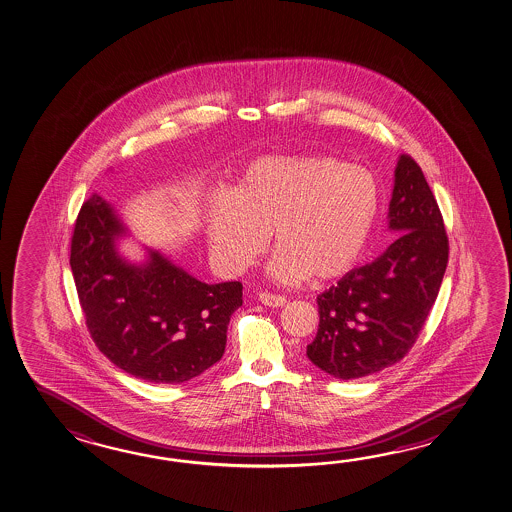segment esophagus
Wrapping results in <instances>:
<instances>
[{
  "mask_svg": "<svg viewBox=\"0 0 512 512\" xmlns=\"http://www.w3.org/2000/svg\"><path fill=\"white\" fill-rule=\"evenodd\" d=\"M259 300L268 307H282L286 305V296L275 295V293H268V291H260Z\"/></svg>",
  "mask_w": 512,
  "mask_h": 512,
  "instance_id": "1",
  "label": "esophagus"
}]
</instances>
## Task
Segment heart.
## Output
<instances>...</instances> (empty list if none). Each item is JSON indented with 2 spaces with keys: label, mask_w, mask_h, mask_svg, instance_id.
<instances>
[{
  "label": "heart",
  "mask_w": 512,
  "mask_h": 512,
  "mask_svg": "<svg viewBox=\"0 0 512 512\" xmlns=\"http://www.w3.org/2000/svg\"><path fill=\"white\" fill-rule=\"evenodd\" d=\"M377 212L379 187L367 169L323 154L269 156L243 172L230 198L212 201L208 239L225 268L243 271L273 234V278L325 282L358 262Z\"/></svg>",
  "instance_id": "obj_1"
}]
</instances>
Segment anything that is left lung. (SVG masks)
<instances>
[{
	"label": "left lung",
	"instance_id": "1",
	"mask_svg": "<svg viewBox=\"0 0 512 512\" xmlns=\"http://www.w3.org/2000/svg\"><path fill=\"white\" fill-rule=\"evenodd\" d=\"M394 243L318 295V332L307 358L336 379L390 367L419 338L448 266L449 243L439 205L421 167L403 154L388 205Z\"/></svg>",
	"mask_w": 512,
	"mask_h": 512
}]
</instances>
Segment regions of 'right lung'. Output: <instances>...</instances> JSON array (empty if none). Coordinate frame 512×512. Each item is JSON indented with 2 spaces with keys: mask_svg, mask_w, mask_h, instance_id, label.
<instances>
[{
  "mask_svg": "<svg viewBox=\"0 0 512 512\" xmlns=\"http://www.w3.org/2000/svg\"><path fill=\"white\" fill-rule=\"evenodd\" d=\"M108 201H84L72 237L73 278L91 338L106 358L149 383H185L223 358L243 284H205L149 252L145 264L120 257L126 235Z\"/></svg>",
  "mask_w": 512,
  "mask_h": 512,
  "instance_id": "obj_1",
  "label": "right lung"
}]
</instances>
